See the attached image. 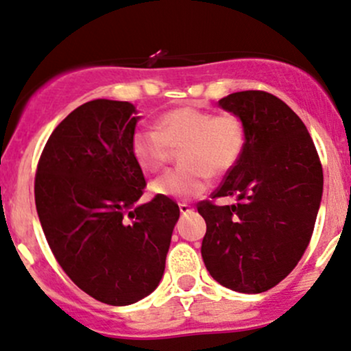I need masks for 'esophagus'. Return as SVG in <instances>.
<instances>
[{
  "label": "esophagus",
  "instance_id": "1",
  "mask_svg": "<svg viewBox=\"0 0 351 351\" xmlns=\"http://www.w3.org/2000/svg\"><path fill=\"white\" fill-rule=\"evenodd\" d=\"M179 210H180V214L186 215V214H189V212L192 210V207L189 206V204H179Z\"/></svg>",
  "mask_w": 351,
  "mask_h": 351
}]
</instances>
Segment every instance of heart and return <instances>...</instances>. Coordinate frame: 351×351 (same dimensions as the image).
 <instances>
[{"instance_id":"1","label":"heart","mask_w":351,"mask_h":351,"mask_svg":"<svg viewBox=\"0 0 351 351\" xmlns=\"http://www.w3.org/2000/svg\"><path fill=\"white\" fill-rule=\"evenodd\" d=\"M171 147H184L179 156L182 167L157 177L151 191L162 199L189 200L207 191L210 174H226L239 162L245 129L234 114L215 116L186 106L160 116L157 128H141L131 137L134 160L145 172L159 171Z\"/></svg>"}]
</instances>
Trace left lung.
Segmentation results:
<instances>
[{"instance_id": "1", "label": "left lung", "mask_w": 351, "mask_h": 351, "mask_svg": "<svg viewBox=\"0 0 351 351\" xmlns=\"http://www.w3.org/2000/svg\"><path fill=\"white\" fill-rule=\"evenodd\" d=\"M245 129V147L215 197L200 202L207 223L204 263L214 280L240 293H262L295 269L308 247L324 192V172L305 124L285 102L263 90L219 101Z\"/></svg>"}]
</instances>
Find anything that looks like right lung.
I'll use <instances>...</instances> for the list:
<instances>
[{
	"label": "right lung",
	"mask_w": 351,
	"mask_h": 351,
	"mask_svg": "<svg viewBox=\"0 0 351 351\" xmlns=\"http://www.w3.org/2000/svg\"><path fill=\"white\" fill-rule=\"evenodd\" d=\"M137 109L96 99L74 109L45 145L34 200L54 257L102 303L131 305L152 293L180 210L171 199L137 204L145 179L131 152Z\"/></svg>",
	"instance_id": "add662e5"
}]
</instances>
